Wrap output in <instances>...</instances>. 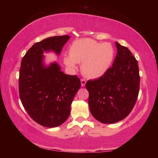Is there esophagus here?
I'll list each match as a JSON object with an SVG mask.
<instances>
[{"instance_id":"1","label":"esophagus","mask_w":158,"mask_h":158,"mask_svg":"<svg viewBox=\"0 0 158 158\" xmlns=\"http://www.w3.org/2000/svg\"><path fill=\"white\" fill-rule=\"evenodd\" d=\"M85 83H86V81H85V79H82L81 80V86H84V85H85Z\"/></svg>"}]
</instances>
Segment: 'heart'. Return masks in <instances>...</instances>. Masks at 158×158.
Listing matches in <instances>:
<instances>
[{"label": "heart", "mask_w": 158, "mask_h": 158, "mask_svg": "<svg viewBox=\"0 0 158 158\" xmlns=\"http://www.w3.org/2000/svg\"><path fill=\"white\" fill-rule=\"evenodd\" d=\"M69 54H65L63 62L69 68L81 63L82 73L89 78L103 76L111 68L115 58V49L109 43H100L91 39H79L73 42Z\"/></svg>", "instance_id": "b5f03b06"}]
</instances>
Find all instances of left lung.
Wrapping results in <instances>:
<instances>
[{
    "label": "left lung",
    "mask_w": 158,
    "mask_h": 158,
    "mask_svg": "<svg viewBox=\"0 0 158 158\" xmlns=\"http://www.w3.org/2000/svg\"><path fill=\"white\" fill-rule=\"evenodd\" d=\"M116 46L117 54L111 68L100 78L85 84L90 113L102 123H115L127 117L139 91L137 60L127 47L118 42Z\"/></svg>",
    "instance_id": "left-lung-1"
}]
</instances>
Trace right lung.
<instances>
[{
	"label": "right lung",
	"instance_id": "1",
	"mask_svg": "<svg viewBox=\"0 0 158 158\" xmlns=\"http://www.w3.org/2000/svg\"><path fill=\"white\" fill-rule=\"evenodd\" d=\"M69 37L54 36L37 42L21 60L19 79L21 103L31 118L44 127H58L68 119L81 86L78 77L64 74L56 62L48 66L44 63V52L52 51L60 55Z\"/></svg>",
	"mask_w": 158,
	"mask_h": 158
}]
</instances>
